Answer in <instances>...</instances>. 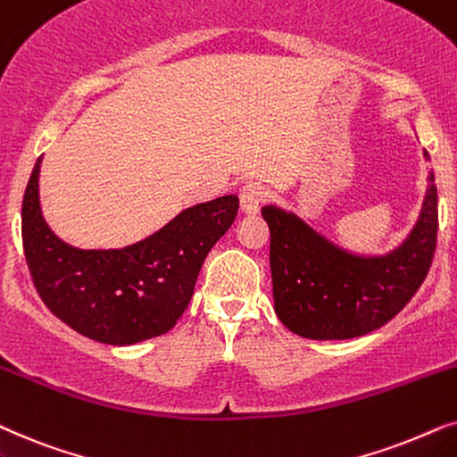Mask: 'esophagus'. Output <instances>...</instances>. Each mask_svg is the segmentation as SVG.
Instances as JSON below:
<instances>
[{"label":"esophagus","mask_w":457,"mask_h":457,"mask_svg":"<svg viewBox=\"0 0 457 457\" xmlns=\"http://www.w3.org/2000/svg\"><path fill=\"white\" fill-rule=\"evenodd\" d=\"M263 200H265V187L251 181V184H246L240 190V211L245 212V215H257L261 204H263Z\"/></svg>","instance_id":"34e87169"}]
</instances>
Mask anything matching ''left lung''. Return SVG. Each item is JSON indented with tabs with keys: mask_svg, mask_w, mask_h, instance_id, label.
Returning a JSON list of instances; mask_svg holds the SVG:
<instances>
[{
	"mask_svg": "<svg viewBox=\"0 0 457 457\" xmlns=\"http://www.w3.org/2000/svg\"><path fill=\"white\" fill-rule=\"evenodd\" d=\"M424 158L430 161L428 152ZM411 232L386 254H357L282 206H263L270 225L273 307L290 332L345 340L378 330L403 309L433 263L439 229L435 173Z\"/></svg>",
	"mask_w": 457,
	"mask_h": 457,
	"instance_id": "1",
	"label": "left lung"
}]
</instances>
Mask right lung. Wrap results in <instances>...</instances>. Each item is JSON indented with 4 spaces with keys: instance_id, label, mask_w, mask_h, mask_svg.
<instances>
[{
    "instance_id": "obj_1",
    "label": "right lung",
    "mask_w": 457,
    "mask_h": 457,
    "mask_svg": "<svg viewBox=\"0 0 457 457\" xmlns=\"http://www.w3.org/2000/svg\"><path fill=\"white\" fill-rule=\"evenodd\" d=\"M41 156L22 198V246L35 288L66 326L97 343L125 346L161 337L190 305L198 271L232 228L238 196L194 204L148 238L123 248H77L46 223Z\"/></svg>"
}]
</instances>
